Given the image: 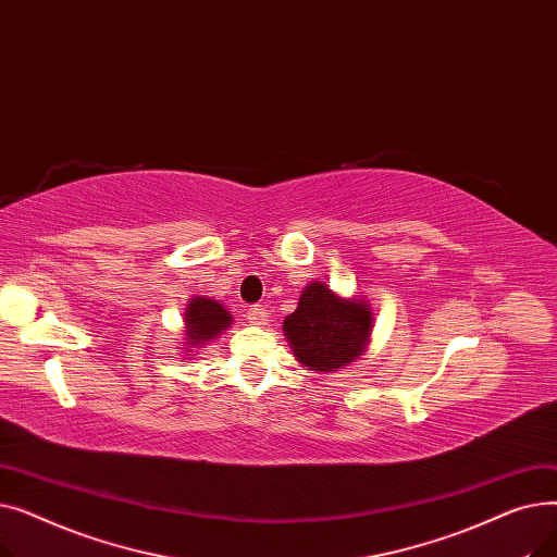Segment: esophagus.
I'll use <instances>...</instances> for the list:
<instances>
[{"label":"esophagus","instance_id":"1","mask_svg":"<svg viewBox=\"0 0 557 557\" xmlns=\"http://www.w3.org/2000/svg\"><path fill=\"white\" fill-rule=\"evenodd\" d=\"M248 320H250V325H257V327L267 325V320H269L267 307H263V305H255V307H250V309H248Z\"/></svg>","mask_w":557,"mask_h":557}]
</instances>
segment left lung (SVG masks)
I'll use <instances>...</instances> for the list:
<instances>
[{"mask_svg": "<svg viewBox=\"0 0 557 557\" xmlns=\"http://www.w3.org/2000/svg\"><path fill=\"white\" fill-rule=\"evenodd\" d=\"M372 311L361 298H341L323 282L305 286L298 309L284 318V336L298 361L334 372L357 361L370 341Z\"/></svg>", "mask_w": 557, "mask_h": 557, "instance_id": "1", "label": "left lung"}]
</instances>
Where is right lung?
I'll use <instances>...</instances> for the list:
<instances>
[{"label": "right lung", "mask_w": 557, "mask_h": 557, "mask_svg": "<svg viewBox=\"0 0 557 557\" xmlns=\"http://www.w3.org/2000/svg\"><path fill=\"white\" fill-rule=\"evenodd\" d=\"M185 347H200L202 343L216 338L225 327H230L232 315L221 302L196 296L185 309Z\"/></svg>", "instance_id": "right-lung-1"}]
</instances>
